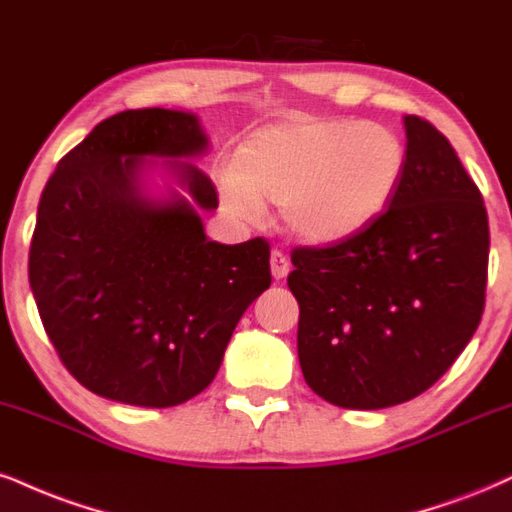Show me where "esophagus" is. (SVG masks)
Wrapping results in <instances>:
<instances>
[{
	"instance_id": "1",
	"label": "esophagus",
	"mask_w": 512,
	"mask_h": 512,
	"mask_svg": "<svg viewBox=\"0 0 512 512\" xmlns=\"http://www.w3.org/2000/svg\"><path fill=\"white\" fill-rule=\"evenodd\" d=\"M269 262H272V276H274V279H286L288 272H291V260H288V257L283 255L281 250H272V257H269Z\"/></svg>"
}]
</instances>
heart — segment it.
I'll return each instance as SVG.
<instances>
[{"label":"heart","instance_id":"1","mask_svg":"<svg viewBox=\"0 0 512 512\" xmlns=\"http://www.w3.org/2000/svg\"><path fill=\"white\" fill-rule=\"evenodd\" d=\"M408 166L389 126L343 116L293 114L252 131L221 171L219 193L240 219L281 205L283 224L305 243L334 245L377 221Z\"/></svg>","mask_w":512,"mask_h":512}]
</instances>
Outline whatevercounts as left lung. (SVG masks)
Here are the masks:
<instances>
[{"label":"left lung","instance_id":"obj_1","mask_svg":"<svg viewBox=\"0 0 512 512\" xmlns=\"http://www.w3.org/2000/svg\"><path fill=\"white\" fill-rule=\"evenodd\" d=\"M405 135L408 166L389 209L355 238L291 255L303 377L338 408L420 396L463 353L484 312L482 193L432 123L405 116Z\"/></svg>","mask_w":512,"mask_h":512}]
</instances>
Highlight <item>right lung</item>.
<instances>
[{
	"label": "right lung",
	"mask_w": 512,
	"mask_h": 512,
	"mask_svg": "<svg viewBox=\"0 0 512 512\" xmlns=\"http://www.w3.org/2000/svg\"><path fill=\"white\" fill-rule=\"evenodd\" d=\"M207 147L195 114L128 109L97 123L42 190L30 288L64 367L97 396L171 408L205 391L272 283L267 240L205 236L217 188L188 159ZM155 158L186 196L146 190Z\"/></svg>",
	"instance_id": "right-lung-1"
}]
</instances>
